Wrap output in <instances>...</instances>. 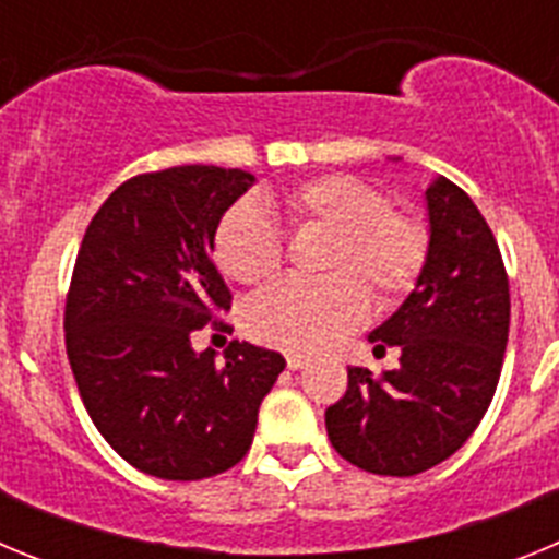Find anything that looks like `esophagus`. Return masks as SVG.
<instances>
[{
    "mask_svg": "<svg viewBox=\"0 0 559 559\" xmlns=\"http://www.w3.org/2000/svg\"><path fill=\"white\" fill-rule=\"evenodd\" d=\"M285 364H288V369H305L308 367V358H305V355L290 353V355H285Z\"/></svg>",
    "mask_w": 559,
    "mask_h": 559,
    "instance_id": "esophagus-1",
    "label": "esophagus"
}]
</instances>
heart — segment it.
<instances>
[{
    "mask_svg": "<svg viewBox=\"0 0 559 559\" xmlns=\"http://www.w3.org/2000/svg\"><path fill=\"white\" fill-rule=\"evenodd\" d=\"M276 204L296 229H322L324 280H276L246 308L257 341L288 353H316L358 328L369 313V295L397 302L417 285L428 257L426 224L406 210H392L372 181L330 173L285 190ZM215 257L229 280L254 285L283 263V237L269 212L240 201L215 229Z\"/></svg>",
    "mask_w": 559,
    "mask_h": 559,
    "instance_id": "heart-1",
    "label": "heart"
}]
</instances>
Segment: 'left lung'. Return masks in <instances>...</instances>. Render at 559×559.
<instances>
[{
    "instance_id": "8db88e82",
    "label": "left lung",
    "mask_w": 559,
    "mask_h": 559,
    "mask_svg": "<svg viewBox=\"0 0 559 559\" xmlns=\"http://www.w3.org/2000/svg\"><path fill=\"white\" fill-rule=\"evenodd\" d=\"M428 257L417 285L369 333L400 349L392 372L347 369L324 412L338 456L378 476H417L467 442L490 408L510 335V280L490 226L445 176L428 185Z\"/></svg>"
}]
</instances>
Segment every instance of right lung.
<instances>
[{
    "instance_id": "add662e5",
    "label": "right lung",
    "mask_w": 559,
    "mask_h": 559,
    "mask_svg": "<svg viewBox=\"0 0 559 559\" xmlns=\"http://www.w3.org/2000/svg\"><path fill=\"white\" fill-rule=\"evenodd\" d=\"M246 170L181 165L120 185L83 235L67 296V355L108 445L147 476L199 481L249 453L285 358L231 341L224 364L190 335L229 310L212 263Z\"/></svg>"
}]
</instances>
